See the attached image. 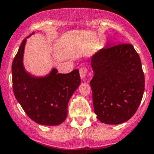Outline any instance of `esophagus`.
<instances>
[{"instance_id": "obj_1", "label": "esophagus", "mask_w": 154, "mask_h": 154, "mask_svg": "<svg viewBox=\"0 0 154 154\" xmlns=\"http://www.w3.org/2000/svg\"><path fill=\"white\" fill-rule=\"evenodd\" d=\"M87 72H88V70H87L86 68L81 67L80 69V77H81V79H82V80L85 79V76H86Z\"/></svg>"}]
</instances>
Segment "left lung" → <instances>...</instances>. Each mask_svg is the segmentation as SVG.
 Listing matches in <instances>:
<instances>
[{
    "label": "left lung",
    "mask_w": 154,
    "mask_h": 154,
    "mask_svg": "<svg viewBox=\"0 0 154 154\" xmlns=\"http://www.w3.org/2000/svg\"><path fill=\"white\" fill-rule=\"evenodd\" d=\"M90 81L94 113L103 123L130 119L142 101L145 76L138 53L131 44L106 46L91 57Z\"/></svg>",
    "instance_id": "left-lung-1"
}]
</instances>
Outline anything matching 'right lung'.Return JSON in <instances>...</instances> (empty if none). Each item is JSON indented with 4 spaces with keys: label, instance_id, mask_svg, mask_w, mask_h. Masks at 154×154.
Here are the masks:
<instances>
[{
    "label": "right lung",
    "instance_id": "right-lung-1",
    "mask_svg": "<svg viewBox=\"0 0 154 154\" xmlns=\"http://www.w3.org/2000/svg\"><path fill=\"white\" fill-rule=\"evenodd\" d=\"M31 35L23 40L13 60V91L30 119L43 125H57L66 120L68 103L81 82L80 74L78 69L69 74H58L54 68L43 77L26 72L23 54L26 39Z\"/></svg>",
    "mask_w": 154,
    "mask_h": 154
}]
</instances>
